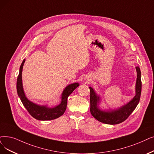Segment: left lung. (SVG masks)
<instances>
[{
	"mask_svg": "<svg viewBox=\"0 0 154 154\" xmlns=\"http://www.w3.org/2000/svg\"><path fill=\"white\" fill-rule=\"evenodd\" d=\"M137 72V82L135 85V96L131 101L116 109H109V111H103L99 109L98 104L100 101V97L91 87L90 89V103L91 113L99 122L108 124L116 125L121 123L128 118L131 112L135 110L139 101L142 91L141 72L138 66H136Z\"/></svg>",
	"mask_w": 154,
	"mask_h": 154,
	"instance_id": "obj_1",
	"label": "left lung"
}]
</instances>
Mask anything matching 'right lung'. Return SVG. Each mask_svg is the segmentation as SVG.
Instances as JSON below:
<instances>
[{"label":"right lung","instance_id":"1","mask_svg":"<svg viewBox=\"0 0 154 154\" xmlns=\"http://www.w3.org/2000/svg\"><path fill=\"white\" fill-rule=\"evenodd\" d=\"M24 62L25 59L23 60L21 66H20L19 73L17 79L16 87L18 96L21 99L26 109H27L29 114L33 118L38 120H42V121L55 119L61 116L62 115H63V113L66 110L68 97L78 86H79V84L78 82H75L66 86L62 94V101L60 104L53 107V108H49V107L46 106L36 104L28 99V98L26 97L23 90L22 82V71Z\"/></svg>","mask_w":154,"mask_h":154}]
</instances>
